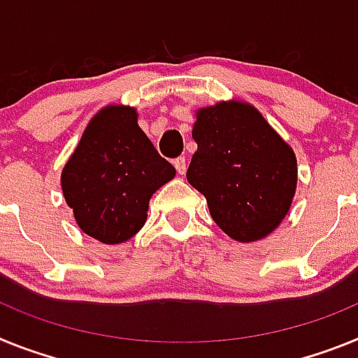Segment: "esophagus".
<instances>
[{
  "label": "esophagus",
  "instance_id": "obj_1",
  "mask_svg": "<svg viewBox=\"0 0 358 358\" xmlns=\"http://www.w3.org/2000/svg\"><path fill=\"white\" fill-rule=\"evenodd\" d=\"M175 167H176V173H178V175H185V171H187V160H185V157L176 158Z\"/></svg>",
  "mask_w": 358,
  "mask_h": 358
}]
</instances>
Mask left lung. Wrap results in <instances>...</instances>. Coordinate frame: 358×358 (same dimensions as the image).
<instances>
[{
	"label": "left lung",
	"instance_id": "1",
	"mask_svg": "<svg viewBox=\"0 0 358 358\" xmlns=\"http://www.w3.org/2000/svg\"><path fill=\"white\" fill-rule=\"evenodd\" d=\"M192 138L198 149L187 182L203 194L217 227L241 243L270 234L295 194L297 162L290 145L243 102L198 111Z\"/></svg>",
	"mask_w": 358,
	"mask_h": 358
}]
</instances>
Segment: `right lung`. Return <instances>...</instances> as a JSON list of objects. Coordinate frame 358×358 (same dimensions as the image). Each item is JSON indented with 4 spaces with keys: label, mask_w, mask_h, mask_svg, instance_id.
<instances>
[{
    "label": "right lung",
    "mask_w": 358,
    "mask_h": 358,
    "mask_svg": "<svg viewBox=\"0 0 358 358\" xmlns=\"http://www.w3.org/2000/svg\"><path fill=\"white\" fill-rule=\"evenodd\" d=\"M127 106L99 111L63 169L61 185L77 225L102 243H122L141 231L149 198L175 178Z\"/></svg>",
    "instance_id": "obj_1"
}]
</instances>
